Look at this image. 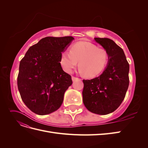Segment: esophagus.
<instances>
[{
	"mask_svg": "<svg viewBox=\"0 0 148 148\" xmlns=\"http://www.w3.org/2000/svg\"><path fill=\"white\" fill-rule=\"evenodd\" d=\"M71 78H72V81L73 82H75V81H77V80L79 79V78L75 77H71Z\"/></svg>",
	"mask_w": 148,
	"mask_h": 148,
	"instance_id": "1",
	"label": "esophagus"
}]
</instances>
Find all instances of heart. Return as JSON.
Instances as JSON below:
<instances>
[{
  "label": "heart",
  "instance_id": "1",
  "mask_svg": "<svg viewBox=\"0 0 148 148\" xmlns=\"http://www.w3.org/2000/svg\"><path fill=\"white\" fill-rule=\"evenodd\" d=\"M109 53L95 44L78 42L71 46L70 52L62 53L60 63L66 73H71L78 63L79 71L85 77H95L104 70L108 64Z\"/></svg>",
  "mask_w": 148,
  "mask_h": 148
}]
</instances>
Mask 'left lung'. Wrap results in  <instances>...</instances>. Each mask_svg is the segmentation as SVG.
Returning a JSON list of instances; mask_svg holds the SVG:
<instances>
[{"label": "left lung", "mask_w": 148, "mask_h": 148, "mask_svg": "<svg viewBox=\"0 0 148 148\" xmlns=\"http://www.w3.org/2000/svg\"><path fill=\"white\" fill-rule=\"evenodd\" d=\"M95 39L108 52L109 63L98 77L83 80V101L91 112L106 115L117 109L126 95L129 85V64L123 49L112 40Z\"/></svg>", "instance_id": "obj_1"}]
</instances>
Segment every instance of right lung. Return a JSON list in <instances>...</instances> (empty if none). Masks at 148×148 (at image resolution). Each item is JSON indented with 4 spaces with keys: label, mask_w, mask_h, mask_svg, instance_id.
I'll list each match as a JSON object with an SVG mask.
<instances>
[{
    "label": "right lung",
    "mask_w": 148,
    "mask_h": 148,
    "mask_svg": "<svg viewBox=\"0 0 148 148\" xmlns=\"http://www.w3.org/2000/svg\"><path fill=\"white\" fill-rule=\"evenodd\" d=\"M73 39L72 36L42 38L31 46L21 60L18 88L22 101L33 112L47 115L61 106L72 79L62 69L60 57Z\"/></svg>",
    "instance_id": "right-lung-1"
}]
</instances>
